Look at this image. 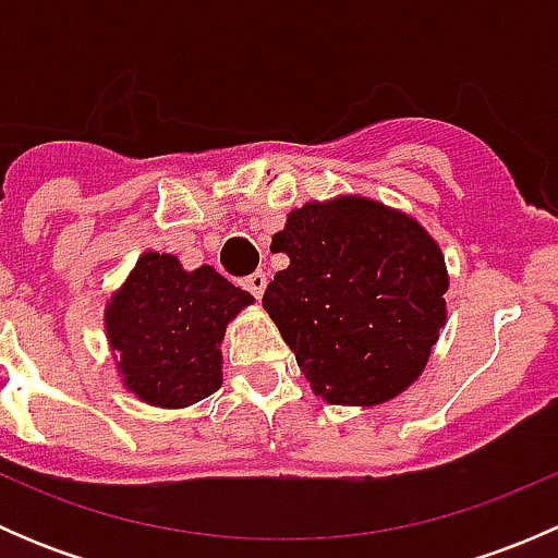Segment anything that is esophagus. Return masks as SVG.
Listing matches in <instances>:
<instances>
[{
    "instance_id": "obj_1",
    "label": "esophagus",
    "mask_w": 558,
    "mask_h": 558,
    "mask_svg": "<svg viewBox=\"0 0 558 558\" xmlns=\"http://www.w3.org/2000/svg\"><path fill=\"white\" fill-rule=\"evenodd\" d=\"M243 286H245L247 291H251L253 296H256V300H262L264 289H267V275H264V272H253L251 278L243 280Z\"/></svg>"
}]
</instances>
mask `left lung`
<instances>
[{"mask_svg": "<svg viewBox=\"0 0 558 558\" xmlns=\"http://www.w3.org/2000/svg\"><path fill=\"white\" fill-rule=\"evenodd\" d=\"M269 247L289 267L262 305L315 397L375 408L418 380L446 326L451 278L413 216L340 194L291 210Z\"/></svg>", "mask_w": 558, "mask_h": 558, "instance_id": "8db88e82", "label": "left lung"}]
</instances>
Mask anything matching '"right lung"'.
Segmentation results:
<instances>
[{"label": "right lung", "mask_w": 558, "mask_h": 558, "mask_svg": "<svg viewBox=\"0 0 558 558\" xmlns=\"http://www.w3.org/2000/svg\"><path fill=\"white\" fill-rule=\"evenodd\" d=\"M253 305L247 291L202 264L145 251L105 305V331L121 384L145 404L183 410L223 384L227 326Z\"/></svg>", "instance_id": "1"}]
</instances>
